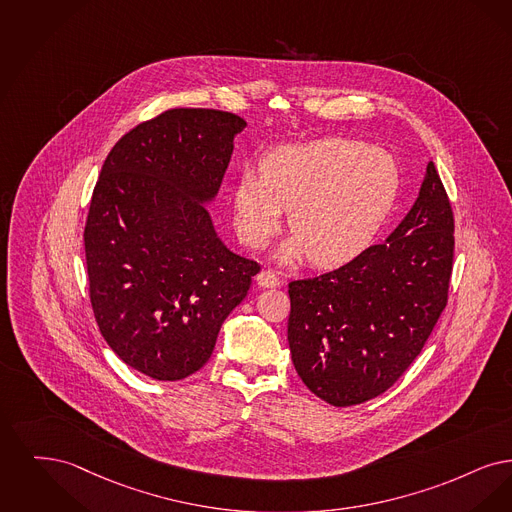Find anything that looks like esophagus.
<instances>
[{
  "instance_id": "1",
  "label": "esophagus",
  "mask_w": 512,
  "mask_h": 512,
  "mask_svg": "<svg viewBox=\"0 0 512 512\" xmlns=\"http://www.w3.org/2000/svg\"><path fill=\"white\" fill-rule=\"evenodd\" d=\"M258 285H260L262 289H275V287L281 285V279H279V275H277L275 271L264 269V271H260V275H258Z\"/></svg>"
}]
</instances>
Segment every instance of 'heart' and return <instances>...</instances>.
<instances>
[{
    "mask_svg": "<svg viewBox=\"0 0 512 512\" xmlns=\"http://www.w3.org/2000/svg\"><path fill=\"white\" fill-rule=\"evenodd\" d=\"M400 168L378 147L325 137L271 151L260 176L246 172L233 189L241 239L264 248L289 210L281 262L302 256L317 267H336L361 254L392 212Z\"/></svg>",
    "mask_w": 512,
    "mask_h": 512,
    "instance_id": "b5f03b06",
    "label": "heart"
}]
</instances>
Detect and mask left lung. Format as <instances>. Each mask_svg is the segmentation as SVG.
Wrapping results in <instances>:
<instances>
[{"instance_id": "obj_1", "label": "left lung", "mask_w": 512, "mask_h": 512, "mask_svg": "<svg viewBox=\"0 0 512 512\" xmlns=\"http://www.w3.org/2000/svg\"><path fill=\"white\" fill-rule=\"evenodd\" d=\"M455 220L428 162L419 197L386 243L289 283V346L302 382L334 407L384 394L421 354L447 304Z\"/></svg>"}]
</instances>
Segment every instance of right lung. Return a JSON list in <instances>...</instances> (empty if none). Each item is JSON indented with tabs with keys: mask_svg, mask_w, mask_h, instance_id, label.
I'll list each match as a JSON object with an SVG mask.
<instances>
[{
	"mask_svg": "<svg viewBox=\"0 0 512 512\" xmlns=\"http://www.w3.org/2000/svg\"><path fill=\"white\" fill-rule=\"evenodd\" d=\"M245 126L233 112L164 111L116 141L93 189L84 229L93 315L112 352L155 380L199 371L260 271L223 245L202 206Z\"/></svg>",
	"mask_w": 512,
	"mask_h": 512,
	"instance_id": "right-lung-1",
	"label": "right lung"
}]
</instances>
